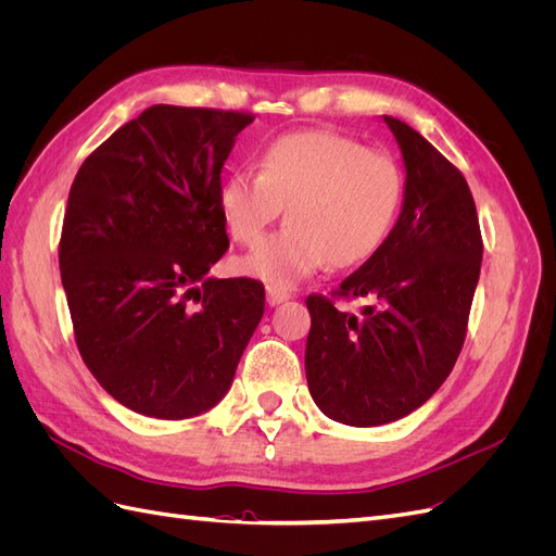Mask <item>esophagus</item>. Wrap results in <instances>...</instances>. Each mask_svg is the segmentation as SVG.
Instances as JSON below:
<instances>
[{
    "label": "esophagus",
    "mask_w": 556,
    "mask_h": 556,
    "mask_svg": "<svg viewBox=\"0 0 556 556\" xmlns=\"http://www.w3.org/2000/svg\"><path fill=\"white\" fill-rule=\"evenodd\" d=\"M288 299H290V292L285 288H278V285H268V288H266V304L268 306H278Z\"/></svg>",
    "instance_id": "obj_1"
}]
</instances>
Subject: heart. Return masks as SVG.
Segmentation results:
<instances>
[{
	"label": "heart",
	"instance_id": "heart-1",
	"mask_svg": "<svg viewBox=\"0 0 556 556\" xmlns=\"http://www.w3.org/2000/svg\"><path fill=\"white\" fill-rule=\"evenodd\" d=\"M403 199L399 162L339 131L282 134L262 172L229 174L217 194L231 239L257 245L282 208L288 225L241 262V271L288 288L319 268L366 262L392 231Z\"/></svg>",
	"mask_w": 556,
	"mask_h": 556
}]
</instances>
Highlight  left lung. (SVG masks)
I'll list each match as a JSON object with an SVG mask.
<instances>
[{
    "label": "left lung",
    "mask_w": 556,
    "mask_h": 556,
    "mask_svg": "<svg viewBox=\"0 0 556 556\" xmlns=\"http://www.w3.org/2000/svg\"><path fill=\"white\" fill-rule=\"evenodd\" d=\"M406 166L401 215L336 296L362 315L306 299V378L317 408L350 427L394 422L427 403L457 362L482 264L473 194L410 125L382 115Z\"/></svg>",
    "instance_id": "1"
}]
</instances>
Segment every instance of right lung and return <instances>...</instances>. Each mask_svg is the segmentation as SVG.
Masks as SVG:
<instances>
[{"label":"right lung","mask_w":556,"mask_h":556,"mask_svg":"<svg viewBox=\"0 0 556 556\" xmlns=\"http://www.w3.org/2000/svg\"><path fill=\"white\" fill-rule=\"evenodd\" d=\"M252 121L155 104L74 178L60 271L76 345L97 382L139 415L185 419L220 403L264 315L260 280L208 276L229 248L220 174Z\"/></svg>","instance_id":"1"}]
</instances>
